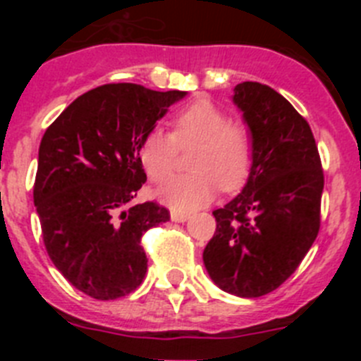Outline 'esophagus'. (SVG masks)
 Returning <instances> with one entry per match:
<instances>
[{"label": "esophagus", "instance_id": "obj_1", "mask_svg": "<svg viewBox=\"0 0 361 361\" xmlns=\"http://www.w3.org/2000/svg\"><path fill=\"white\" fill-rule=\"evenodd\" d=\"M170 219L173 220V222H186V220L190 219V215H188V213H180V212H171Z\"/></svg>", "mask_w": 361, "mask_h": 361}]
</instances>
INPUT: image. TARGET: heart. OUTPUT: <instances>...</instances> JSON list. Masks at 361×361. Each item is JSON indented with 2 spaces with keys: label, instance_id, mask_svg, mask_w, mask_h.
<instances>
[{
  "label": "heart",
  "instance_id": "1",
  "mask_svg": "<svg viewBox=\"0 0 361 361\" xmlns=\"http://www.w3.org/2000/svg\"><path fill=\"white\" fill-rule=\"evenodd\" d=\"M177 146L191 148L190 170L184 177L168 178L157 190V199L173 212L188 213L213 200L216 184L224 191L240 188L251 168L250 133L209 101H197L173 119V133L155 128L139 146V161L155 183L171 173L177 159Z\"/></svg>",
  "mask_w": 361,
  "mask_h": 361
}]
</instances>
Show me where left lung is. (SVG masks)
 <instances>
[{
	"instance_id": "obj_1",
	"label": "left lung",
	"mask_w": 361,
	"mask_h": 361,
	"mask_svg": "<svg viewBox=\"0 0 361 361\" xmlns=\"http://www.w3.org/2000/svg\"><path fill=\"white\" fill-rule=\"evenodd\" d=\"M251 139L244 188L215 209L216 231L202 253L222 291L258 298L295 273L320 229L324 171L307 121L288 99L260 82L235 86Z\"/></svg>"
}]
</instances>
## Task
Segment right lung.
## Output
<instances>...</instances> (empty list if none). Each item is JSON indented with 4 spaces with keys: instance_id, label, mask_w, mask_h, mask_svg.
Segmentation results:
<instances>
[{
    "instance_id": "right-lung-1",
    "label": "right lung",
    "mask_w": 361,
    "mask_h": 361,
    "mask_svg": "<svg viewBox=\"0 0 361 361\" xmlns=\"http://www.w3.org/2000/svg\"><path fill=\"white\" fill-rule=\"evenodd\" d=\"M188 92L103 85L79 95L39 145L34 204L47 253L73 288L116 300L145 280L141 237L170 220L155 202L132 200L146 183L142 139Z\"/></svg>"
}]
</instances>
